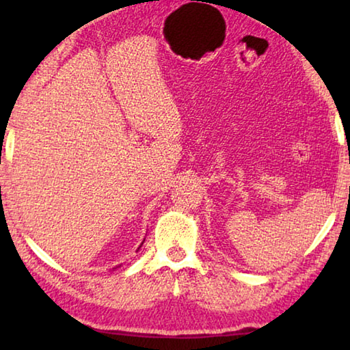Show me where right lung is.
Listing matches in <instances>:
<instances>
[{"mask_svg": "<svg viewBox=\"0 0 350 350\" xmlns=\"http://www.w3.org/2000/svg\"><path fill=\"white\" fill-rule=\"evenodd\" d=\"M144 242H145V239H144ZM144 242H142V244H140V247H142V245H144ZM140 247H139V248H140ZM139 248H137V250H139ZM118 267H120V265H118ZM116 269H117V267H116Z\"/></svg>", "mask_w": 350, "mask_h": 350, "instance_id": "right-lung-1", "label": "right lung"}]
</instances>
